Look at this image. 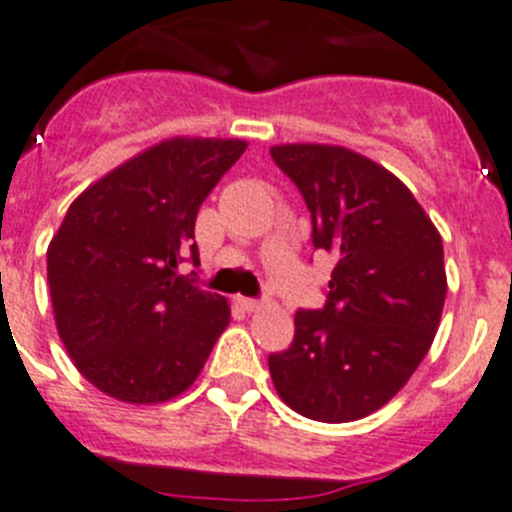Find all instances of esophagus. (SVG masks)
Masks as SVG:
<instances>
[{
	"instance_id": "obj_1",
	"label": "esophagus",
	"mask_w": 512,
	"mask_h": 512,
	"mask_svg": "<svg viewBox=\"0 0 512 512\" xmlns=\"http://www.w3.org/2000/svg\"><path fill=\"white\" fill-rule=\"evenodd\" d=\"M237 305L245 312H257L262 307L260 300H252V297H237Z\"/></svg>"
}]
</instances>
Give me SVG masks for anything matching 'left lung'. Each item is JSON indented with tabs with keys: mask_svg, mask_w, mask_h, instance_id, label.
Instances as JSON below:
<instances>
[{
	"mask_svg": "<svg viewBox=\"0 0 512 512\" xmlns=\"http://www.w3.org/2000/svg\"><path fill=\"white\" fill-rule=\"evenodd\" d=\"M275 165L305 197L312 245L335 255L322 310H297L295 340L270 355L282 403L320 423H350L400 393L428 355L448 277L443 237L382 165L337 145H275Z\"/></svg>",
	"mask_w": 512,
	"mask_h": 512,
	"instance_id": "8db88e82",
	"label": "left lung"
}]
</instances>
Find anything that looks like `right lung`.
I'll return each instance as SVG.
<instances>
[{
	"label": "right lung",
	"mask_w": 512,
	"mask_h": 512,
	"mask_svg": "<svg viewBox=\"0 0 512 512\" xmlns=\"http://www.w3.org/2000/svg\"><path fill=\"white\" fill-rule=\"evenodd\" d=\"M247 150L245 140L172 137L89 185L47 247L57 332L104 395L157 405L185 393L230 325L222 295L177 267L197 210Z\"/></svg>",
	"instance_id": "add662e5"
}]
</instances>
